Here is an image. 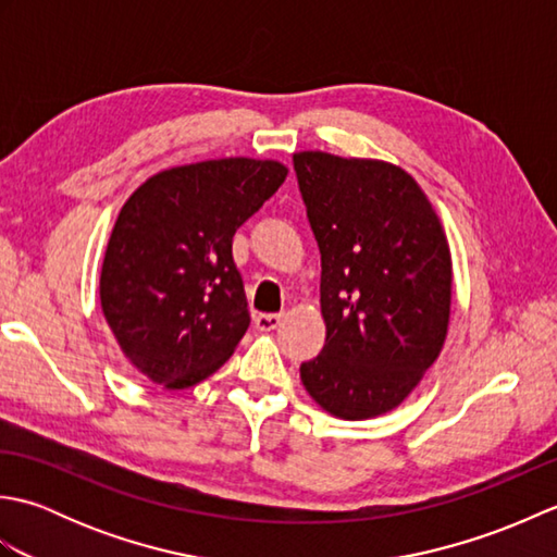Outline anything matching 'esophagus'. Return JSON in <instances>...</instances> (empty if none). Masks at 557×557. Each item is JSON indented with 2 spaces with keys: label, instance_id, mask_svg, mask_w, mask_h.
<instances>
[{
  "label": "esophagus",
  "instance_id": "1",
  "mask_svg": "<svg viewBox=\"0 0 557 557\" xmlns=\"http://www.w3.org/2000/svg\"><path fill=\"white\" fill-rule=\"evenodd\" d=\"M280 323H282L280 313H258L256 315V327L263 330V333H270V330H275Z\"/></svg>",
  "mask_w": 557,
  "mask_h": 557
}]
</instances>
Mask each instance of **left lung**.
Returning <instances> with one entry per match:
<instances>
[{
  "label": "left lung",
  "mask_w": 557,
  "mask_h": 557,
  "mask_svg": "<svg viewBox=\"0 0 557 557\" xmlns=\"http://www.w3.org/2000/svg\"><path fill=\"white\" fill-rule=\"evenodd\" d=\"M294 170L321 248L325 321V347L301 363V383L337 419L381 417L443 351L453 301L445 230L393 162L304 150Z\"/></svg>",
  "instance_id": "1"
}]
</instances>
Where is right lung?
I'll list each match as a JSON object with an SVG mask.
<instances>
[{
  "label": "right lung",
  "mask_w": 557,
  "mask_h": 557,
  "mask_svg": "<svg viewBox=\"0 0 557 557\" xmlns=\"http://www.w3.org/2000/svg\"><path fill=\"white\" fill-rule=\"evenodd\" d=\"M287 172L277 160L220 158L152 174L128 196L104 251L100 304L148 381L184 389L232 357L251 323L232 239Z\"/></svg>",
  "instance_id": "1"
}]
</instances>
